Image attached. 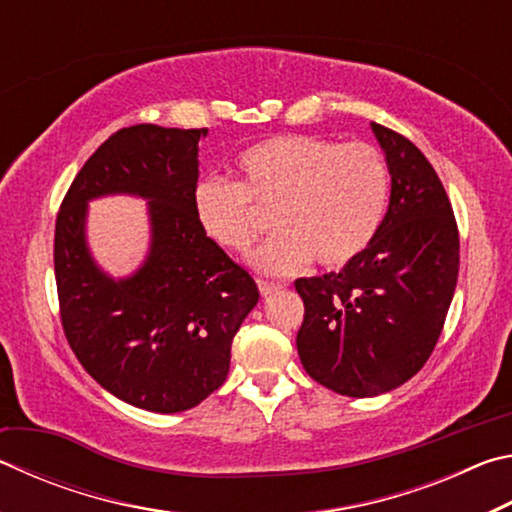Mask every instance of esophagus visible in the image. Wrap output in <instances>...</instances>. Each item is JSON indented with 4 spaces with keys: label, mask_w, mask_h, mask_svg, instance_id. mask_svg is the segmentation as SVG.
<instances>
[{
    "label": "esophagus",
    "mask_w": 512,
    "mask_h": 512,
    "mask_svg": "<svg viewBox=\"0 0 512 512\" xmlns=\"http://www.w3.org/2000/svg\"><path fill=\"white\" fill-rule=\"evenodd\" d=\"M257 287H259V293H262V296L266 298V296H271V293L280 291L282 284L280 282H268V280H257Z\"/></svg>",
    "instance_id": "1"
}]
</instances>
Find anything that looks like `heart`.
I'll return each mask as SVG.
<instances>
[{"label":"heart","mask_w":512,"mask_h":512,"mask_svg":"<svg viewBox=\"0 0 512 512\" xmlns=\"http://www.w3.org/2000/svg\"><path fill=\"white\" fill-rule=\"evenodd\" d=\"M237 183L207 178L194 187V216L228 253H248L273 216L275 235L253 255L262 273L307 264L336 268L370 246L386 214L391 176L375 146L314 135H275L237 158Z\"/></svg>","instance_id":"obj_1"}]
</instances>
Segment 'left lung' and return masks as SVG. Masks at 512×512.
<instances>
[{
	"label": "left lung",
	"mask_w": 512,
	"mask_h": 512,
	"mask_svg": "<svg viewBox=\"0 0 512 512\" xmlns=\"http://www.w3.org/2000/svg\"><path fill=\"white\" fill-rule=\"evenodd\" d=\"M372 133L391 173L377 235L339 273L296 280L302 366L348 397L393 391L427 363L458 280V228L438 173L404 135L379 124Z\"/></svg>",
	"instance_id": "left-lung-1"
}]
</instances>
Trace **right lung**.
I'll use <instances>...</instances> for the list:
<instances>
[{
	"label": "right lung",
	"instance_id": "1",
	"mask_svg": "<svg viewBox=\"0 0 512 512\" xmlns=\"http://www.w3.org/2000/svg\"><path fill=\"white\" fill-rule=\"evenodd\" d=\"M205 135L207 128H121L76 173L56 219L54 268L69 348L108 393L153 413L192 409L223 384L232 339L259 300L253 277L194 216ZM110 193L150 201V255L121 281L100 271L84 241L87 203Z\"/></svg>",
	"mask_w": 512,
	"mask_h": 512
}]
</instances>
